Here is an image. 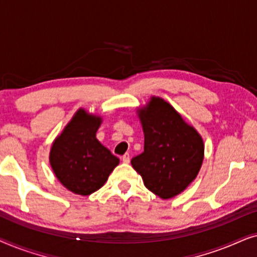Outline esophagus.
<instances>
[{"label": "esophagus", "instance_id": "obj_1", "mask_svg": "<svg viewBox=\"0 0 257 257\" xmlns=\"http://www.w3.org/2000/svg\"><path fill=\"white\" fill-rule=\"evenodd\" d=\"M121 160H122V163H125V164H128V163H130V154H128V153H125L124 156H122Z\"/></svg>", "mask_w": 257, "mask_h": 257}]
</instances>
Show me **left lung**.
<instances>
[{"label":"left lung","instance_id":"left-lung-1","mask_svg":"<svg viewBox=\"0 0 257 257\" xmlns=\"http://www.w3.org/2000/svg\"><path fill=\"white\" fill-rule=\"evenodd\" d=\"M144 152L131 160L147 189L161 199L184 192L201 168L205 146L198 131L159 97L138 108Z\"/></svg>","mask_w":257,"mask_h":257}]
</instances>
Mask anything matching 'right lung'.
Returning <instances> with one entry per match:
<instances>
[{
  "label": "right lung",
  "mask_w": 257,
  "mask_h": 257,
  "mask_svg": "<svg viewBox=\"0 0 257 257\" xmlns=\"http://www.w3.org/2000/svg\"><path fill=\"white\" fill-rule=\"evenodd\" d=\"M101 118L79 108L50 151V165L61 184L75 194L90 195L106 182L119 159L96 138Z\"/></svg>",
  "instance_id": "add662e5"
}]
</instances>
